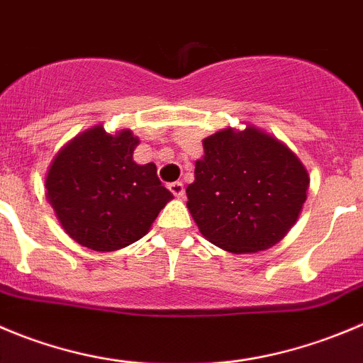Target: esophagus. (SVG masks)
Returning a JSON list of instances; mask_svg holds the SVG:
<instances>
[{"label": "esophagus", "mask_w": 363, "mask_h": 363, "mask_svg": "<svg viewBox=\"0 0 363 363\" xmlns=\"http://www.w3.org/2000/svg\"><path fill=\"white\" fill-rule=\"evenodd\" d=\"M169 191H171L176 198H184L185 194V189L182 182H172V184H169Z\"/></svg>", "instance_id": "1"}]
</instances>
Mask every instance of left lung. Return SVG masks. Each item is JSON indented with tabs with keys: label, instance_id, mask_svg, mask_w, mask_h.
<instances>
[{
	"label": "left lung",
	"instance_id": "1",
	"mask_svg": "<svg viewBox=\"0 0 363 363\" xmlns=\"http://www.w3.org/2000/svg\"><path fill=\"white\" fill-rule=\"evenodd\" d=\"M187 208L208 242L230 253L278 244L306 201L305 165L283 143L255 126L226 128L203 140Z\"/></svg>",
	"mask_w": 363,
	"mask_h": 363
}]
</instances>
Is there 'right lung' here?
<instances>
[{"mask_svg":"<svg viewBox=\"0 0 363 363\" xmlns=\"http://www.w3.org/2000/svg\"><path fill=\"white\" fill-rule=\"evenodd\" d=\"M139 139L94 126L62 147L46 176V198L72 240L94 251H116L143 239L172 194L153 162L139 165Z\"/></svg>","mask_w":363,"mask_h":363,"instance_id":"add662e5","label":"right lung"}]
</instances>
